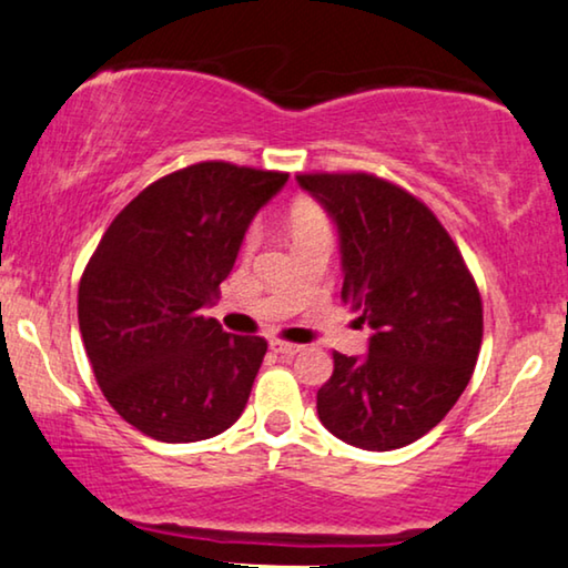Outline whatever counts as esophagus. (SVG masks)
Returning <instances> with one entry per match:
<instances>
[{
  "label": "esophagus",
  "instance_id": "obj_1",
  "mask_svg": "<svg viewBox=\"0 0 568 568\" xmlns=\"http://www.w3.org/2000/svg\"><path fill=\"white\" fill-rule=\"evenodd\" d=\"M270 347H273L277 355H285V357H291L301 349V345H293V342H285V339H270Z\"/></svg>",
  "mask_w": 568,
  "mask_h": 568
}]
</instances>
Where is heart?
Returning a JSON list of instances; mask_svg holds the SVG:
<instances>
[{"label":"heart","instance_id":"obj_1","mask_svg":"<svg viewBox=\"0 0 568 568\" xmlns=\"http://www.w3.org/2000/svg\"><path fill=\"white\" fill-rule=\"evenodd\" d=\"M287 229H291V236L298 239L303 234H311V231H322L329 229V219H326L324 207L314 203V201H298L291 205L287 211ZM257 229H250L244 236V252H252L257 246Z\"/></svg>","mask_w":568,"mask_h":568}]
</instances>
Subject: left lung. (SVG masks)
Listing matches in <instances>:
<instances>
[{
    "mask_svg": "<svg viewBox=\"0 0 568 568\" xmlns=\"http://www.w3.org/2000/svg\"><path fill=\"white\" fill-rule=\"evenodd\" d=\"M301 187L339 226L342 301L373 329L365 357L334 353L318 388L322 425L363 450H396L453 409L478 361L484 306L437 215L367 172H303Z\"/></svg>",
    "mask_w": 568,
    "mask_h": 568,
    "instance_id": "left-lung-1",
    "label": "left lung"
}]
</instances>
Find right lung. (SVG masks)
<instances>
[{
    "label": "right lung",
    "mask_w": 568,
    "mask_h": 568,
    "mask_svg": "<svg viewBox=\"0 0 568 568\" xmlns=\"http://www.w3.org/2000/svg\"><path fill=\"white\" fill-rule=\"evenodd\" d=\"M285 180L190 164L143 187L102 234L79 281V332L102 396L139 433L195 443L242 417L267 342L223 332L201 308Z\"/></svg>",
    "instance_id": "obj_1"
}]
</instances>
